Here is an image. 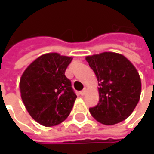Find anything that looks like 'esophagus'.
Returning <instances> with one entry per match:
<instances>
[{"label": "esophagus", "instance_id": "esophagus-1", "mask_svg": "<svg viewBox=\"0 0 154 154\" xmlns=\"http://www.w3.org/2000/svg\"><path fill=\"white\" fill-rule=\"evenodd\" d=\"M86 92H87V89H84V90H82V91L80 92L81 96H84L85 94H86Z\"/></svg>", "mask_w": 154, "mask_h": 154}]
</instances>
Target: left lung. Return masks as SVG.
<instances>
[{
    "label": "left lung",
    "instance_id": "left-lung-1",
    "mask_svg": "<svg viewBox=\"0 0 154 154\" xmlns=\"http://www.w3.org/2000/svg\"><path fill=\"white\" fill-rule=\"evenodd\" d=\"M86 60L99 85V103L90 108L91 115L106 125L127 119L141 94V79L135 67L124 55L114 52L87 56Z\"/></svg>",
    "mask_w": 154,
    "mask_h": 154
}]
</instances>
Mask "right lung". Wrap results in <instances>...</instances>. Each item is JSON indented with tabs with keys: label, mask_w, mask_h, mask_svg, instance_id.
Wrapping results in <instances>:
<instances>
[{
	"label": "right lung",
	"mask_w": 154,
	"mask_h": 154,
	"mask_svg": "<svg viewBox=\"0 0 154 154\" xmlns=\"http://www.w3.org/2000/svg\"><path fill=\"white\" fill-rule=\"evenodd\" d=\"M72 57L57 53L44 54L26 67L20 80V91L28 113L46 127L64 121L77 96L65 71Z\"/></svg>",
	"instance_id": "obj_1"
}]
</instances>
